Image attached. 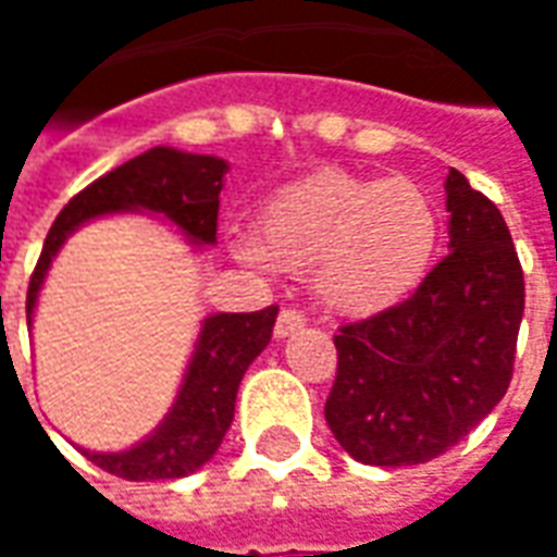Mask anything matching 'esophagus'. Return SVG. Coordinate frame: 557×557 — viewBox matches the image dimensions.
Instances as JSON below:
<instances>
[{
	"instance_id": "esophagus-1",
	"label": "esophagus",
	"mask_w": 557,
	"mask_h": 557,
	"mask_svg": "<svg viewBox=\"0 0 557 557\" xmlns=\"http://www.w3.org/2000/svg\"><path fill=\"white\" fill-rule=\"evenodd\" d=\"M301 329H305V317L298 310H292V307H283L277 317V325H274V334L277 337H292V334L301 332Z\"/></svg>"
}]
</instances>
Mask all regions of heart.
<instances>
[{
  "label": "heart",
  "instance_id": "obj_1",
  "mask_svg": "<svg viewBox=\"0 0 557 557\" xmlns=\"http://www.w3.org/2000/svg\"><path fill=\"white\" fill-rule=\"evenodd\" d=\"M441 240V208L419 184L329 169L277 189L256 240L235 250L250 265L310 271L317 301L334 317L373 319L422 289Z\"/></svg>",
  "mask_w": 557,
  "mask_h": 557
}]
</instances>
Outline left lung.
<instances>
[{
	"mask_svg": "<svg viewBox=\"0 0 557 557\" xmlns=\"http://www.w3.org/2000/svg\"><path fill=\"white\" fill-rule=\"evenodd\" d=\"M449 256L407 305L334 334L325 400L334 441L361 465H425L468 437L507 395L524 277L504 216L446 174Z\"/></svg>",
	"mask_w": 557,
	"mask_h": 557,
	"instance_id": "1",
	"label": "left lung"
}]
</instances>
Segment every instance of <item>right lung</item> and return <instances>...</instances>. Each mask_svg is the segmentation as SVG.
I'll list each match as a JSON object with an SVG mask.
<instances>
[{"label":"right lung","instance_id":"add662e5","mask_svg":"<svg viewBox=\"0 0 557 557\" xmlns=\"http://www.w3.org/2000/svg\"><path fill=\"white\" fill-rule=\"evenodd\" d=\"M228 162L174 147H153L141 157L108 171L77 193L57 223L50 225L45 250L26 292V325L33 329L38 292L62 244L81 225L111 213H150L184 235L193 250L216 244V213ZM277 307L256 313H211L201 319L193 356L186 361L177 398L144 441L120 453L81 449L92 465L132 482L181 480L208 465L235 419V398L244 373L271 344Z\"/></svg>","mask_w":557,"mask_h":557}]
</instances>
